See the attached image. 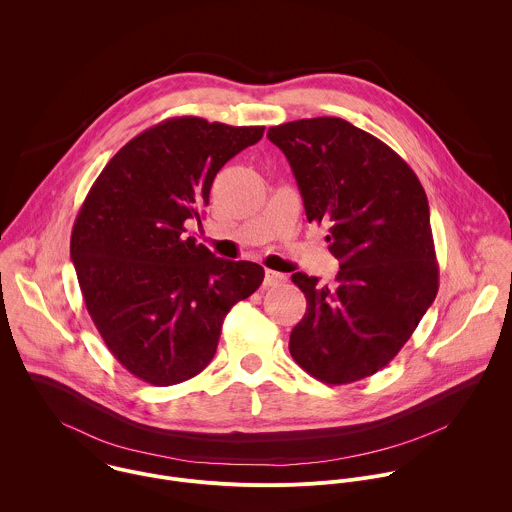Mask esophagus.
Returning a JSON list of instances; mask_svg holds the SVG:
<instances>
[{"label":"esophagus","instance_id":"1","mask_svg":"<svg viewBox=\"0 0 512 512\" xmlns=\"http://www.w3.org/2000/svg\"><path fill=\"white\" fill-rule=\"evenodd\" d=\"M288 276L280 274V272H274V270H266V276H264V286L266 288H278L282 284H286Z\"/></svg>","mask_w":512,"mask_h":512}]
</instances>
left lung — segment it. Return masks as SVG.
<instances>
[{
    "mask_svg": "<svg viewBox=\"0 0 512 512\" xmlns=\"http://www.w3.org/2000/svg\"><path fill=\"white\" fill-rule=\"evenodd\" d=\"M309 222L327 224L335 284L295 272L307 309L290 335L293 361L325 384L388 365L434 303L439 268L426 191L392 149L343 118L272 126Z\"/></svg>",
    "mask_w": 512,
    "mask_h": 512,
    "instance_id": "left-lung-1",
    "label": "left lung"
}]
</instances>
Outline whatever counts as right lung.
I'll use <instances>...</instances> for the list:
<instances>
[{
	"instance_id": "add662e5",
	"label": "right lung",
	"mask_w": 512,
	"mask_h": 512,
	"mask_svg": "<svg viewBox=\"0 0 512 512\" xmlns=\"http://www.w3.org/2000/svg\"><path fill=\"white\" fill-rule=\"evenodd\" d=\"M264 126L197 116L163 120L102 169L71 234V258L100 337L116 361L153 386L197 376L217 353L222 321L264 280L254 262L217 258L187 236L222 165Z\"/></svg>"
}]
</instances>
